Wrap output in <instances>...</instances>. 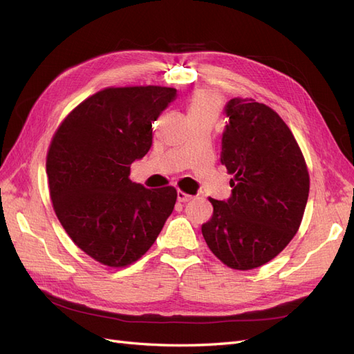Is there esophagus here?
<instances>
[{
  "instance_id": "obj_1",
  "label": "esophagus",
  "mask_w": 354,
  "mask_h": 354,
  "mask_svg": "<svg viewBox=\"0 0 354 354\" xmlns=\"http://www.w3.org/2000/svg\"><path fill=\"white\" fill-rule=\"evenodd\" d=\"M190 199H192V196L187 195V194H185V192H181V190L177 192V201H178V202L186 203V202H189Z\"/></svg>"
}]
</instances>
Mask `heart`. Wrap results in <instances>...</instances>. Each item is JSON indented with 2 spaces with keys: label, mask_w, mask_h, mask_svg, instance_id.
Instances as JSON below:
<instances>
[{
  "label": "heart",
  "mask_w": 354,
  "mask_h": 354,
  "mask_svg": "<svg viewBox=\"0 0 354 354\" xmlns=\"http://www.w3.org/2000/svg\"><path fill=\"white\" fill-rule=\"evenodd\" d=\"M220 111V99L217 94H214L207 90L196 91L189 102L187 106V116L190 118H199V116H207V118H216Z\"/></svg>",
  "instance_id": "obj_1"
}]
</instances>
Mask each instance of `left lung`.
Returning a JSON list of instances; mask_svg holds the SVG:
<instances>
[{
  "label": "left lung",
  "instance_id": "obj_1",
  "mask_svg": "<svg viewBox=\"0 0 354 354\" xmlns=\"http://www.w3.org/2000/svg\"><path fill=\"white\" fill-rule=\"evenodd\" d=\"M221 137V164L232 195L209 198L212 217L202 234L212 254L236 270L270 261L301 224L310 180L301 151L288 125L269 106L230 99Z\"/></svg>",
  "mask_w": 354,
  "mask_h": 354
}]
</instances>
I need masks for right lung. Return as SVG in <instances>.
<instances>
[{
  "label": "right lung",
  "mask_w": 354,
  "mask_h": 354,
  "mask_svg": "<svg viewBox=\"0 0 354 354\" xmlns=\"http://www.w3.org/2000/svg\"><path fill=\"white\" fill-rule=\"evenodd\" d=\"M176 88L95 93L59 127L47 155L50 196L71 239L95 261L124 267L151 248L174 209V187L146 189L130 165L152 146V122Z\"/></svg>",
  "instance_id": "add662e5"
}]
</instances>
